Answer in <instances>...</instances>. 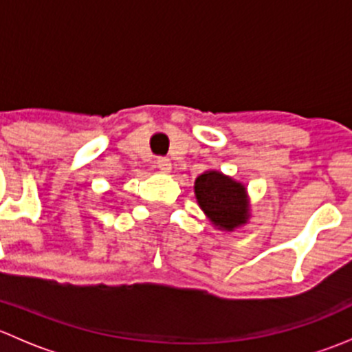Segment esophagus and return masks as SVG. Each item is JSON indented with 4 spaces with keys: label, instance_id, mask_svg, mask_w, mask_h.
<instances>
[{
    "label": "esophagus",
    "instance_id": "34e87169",
    "mask_svg": "<svg viewBox=\"0 0 352 352\" xmlns=\"http://www.w3.org/2000/svg\"><path fill=\"white\" fill-rule=\"evenodd\" d=\"M156 165H158V168L162 170V172H168L172 163H170V160L166 158V156H160V158L156 160Z\"/></svg>",
    "mask_w": 352,
    "mask_h": 352
}]
</instances>
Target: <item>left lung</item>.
I'll return each instance as SVG.
<instances>
[{
	"label": "left lung",
	"mask_w": 352,
	"mask_h": 352,
	"mask_svg": "<svg viewBox=\"0 0 352 352\" xmlns=\"http://www.w3.org/2000/svg\"><path fill=\"white\" fill-rule=\"evenodd\" d=\"M194 189L199 206L216 226L233 230L247 221V196L242 184L219 172H206L197 177Z\"/></svg>",
	"instance_id": "1"
}]
</instances>
